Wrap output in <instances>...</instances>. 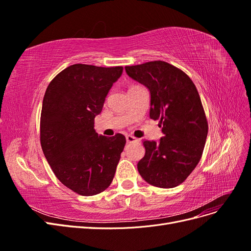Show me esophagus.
Masks as SVG:
<instances>
[{"mask_svg":"<svg viewBox=\"0 0 251 251\" xmlns=\"http://www.w3.org/2000/svg\"><path fill=\"white\" fill-rule=\"evenodd\" d=\"M126 142H127V143H132V142L138 141V139L135 138L134 136H132V135H126Z\"/></svg>","mask_w":251,"mask_h":251,"instance_id":"34e87169","label":"esophagus"}]
</instances>
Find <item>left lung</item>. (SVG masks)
<instances>
[{"mask_svg": "<svg viewBox=\"0 0 251 251\" xmlns=\"http://www.w3.org/2000/svg\"><path fill=\"white\" fill-rule=\"evenodd\" d=\"M125 69L149 89L150 117L159 120L164 134L159 142L143 141L146 154L137 164L140 176L157 187L177 186L199 163L207 137L198 90L183 71L162 60Z\"/></svg>", "mask_w": 251, "mask_h": 251, "instance_id": "left-lung-1", "label": "left lung"}]
</instances>
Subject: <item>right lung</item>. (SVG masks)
<instances>
[{
    "label": "right lung",
    "mask_w": 251,
    "mask_h": 251,
    "mask_svg": "<svg viewBox=\"0 0 251 251\" xmlns=\"http://www.w3.org/2000/svg\"><path fill=\"white\" fill-rule=\"evenodd\" d=\"M123 70L75 64L59 72L45 93L41 114L44 155L56 178L78 195L103 192L115 175L126 137L98 136L94 118Z\"/></svg>",
    "instance_id": "right-lung-1"
}]
</instances>
